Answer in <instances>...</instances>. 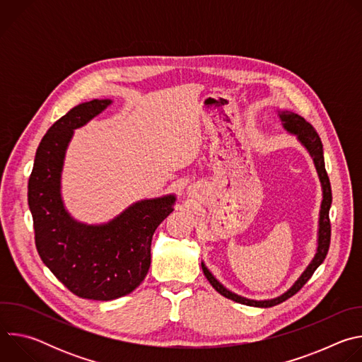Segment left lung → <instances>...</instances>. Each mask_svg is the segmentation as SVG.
Wrapping results in <instances>:
<instances>
[{"label":"left lung","instance_id":"8db88e82","mask_svg":"<svg viewBox=\"0 0 362 362\" xmlns=\"http://www.w3.org/2000/svg\"><path fill=\"white\" fill-rule=\"evenodd\" d=\"M278 116L282 122L284 129L296 136L298 141L308 150V153L311 154V158L314 160L320 182H321V187H322V202H321V209H320V221H318V239H317V252L313 257V261L309 262V265L305 268V271L300 274V276L293 282V285L285 291L282 295L272 298V299H264V300H256V299H249L245 296H240L232 291H229L226 286H223L214 275L212 272L208 269V267L204 265V262H202V269L204 276L208 278V281L211 282V285L225 298L232 299L235 302L247 305V306H256V308H271L275 306L284 300H286L288 298L293 296L314 275V272L317 271V268L324 262V259L327 257L328 249H329V242H331V223H329V208L332 203V192H331V183H329V177L327 175L325 170V162H324V148H322V141L318 136V133L315 132V129L309 124L303 117L298 116L296 113L284 110V112H278Z\"/></svg>","mask_w":362,"mask_h":362}]
</instances>
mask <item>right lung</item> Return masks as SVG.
I'll use <instances>...</instances> for the list:
<instances>
[{"label": "right lung", "mask_w": 362, "mask_h": 362, "mask_svg": "<svg viewBox=\"0 0 362 362\" xmlns=\"http://www.w3.org/2000/svg\"><path fill=\"white\" fill-rule=\"evenodd\" d=\"M110 98L81 103L42 137L28 180L35 246L44 265L74 295L112 300L133 292L150 268L156 228L173 212L175 194L132 203L100 225L76 221L62 196V172L74 130L112 105Z\"/></svg>", "instance_id": "obj_1"}]
</instances>
